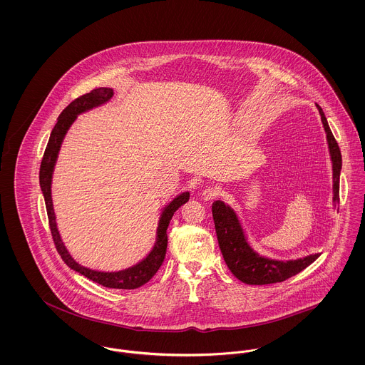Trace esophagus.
Masks as SVG:
<instances>
[{
	"mask_svg": "<svg viewBox=\"0 0 365 365\" xmlns=\"http://www.w3.org/2000/svg\"><path fill=\"white\" fill-rule=\"evenodd\" d=\"M218 196H220V189L214 187V186H208L202 192V198L207 200V201L208 200H214V198H217Z\"/></svg>",
	"mask_w": 365,
	"mask_h": 365,
	"instance_id": "esophagus-1",
	"label": "esophagus"
}]
</instances>
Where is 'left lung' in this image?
Instances as JSON below:
<instances>
[{"mask_svg": "<svg viewBox=\"0 0 365 365\" xmlns=\"http://www.w3.org/2000/svg\"><path fill=\"white\" fill-rule=\"evenodd\" d=\"M321 120L324 123L327 139L329 145L332 168H334V202L339 210V183L341 169V154L339 144L335 140L325 113L319 106H317ZM212 217L217 230L220 249L224 255L225 262L230 272L243 283L247 284H269L286 281L312 264L319 254H311L304 258L292 261H277L261 257L252 250L246 240L245 232L239 224L235 211L226 205L224 201H215L212 204Z\"/></svg>", "mask_w": 365, "mask_h": 365, "instance_id": "left-lung-1", "label": "left lung"}]
</instances>
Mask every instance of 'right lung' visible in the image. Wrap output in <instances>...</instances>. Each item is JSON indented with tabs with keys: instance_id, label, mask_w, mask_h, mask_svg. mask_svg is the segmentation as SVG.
<instances>
[{
	"instance_id": "1",
	"label": "right lung",
	"mask_w": 365,
	"mask_h": 365,
	"mask_svg": "<svg viewBox=\"0 0 365 365\" xmlns=\"http://www.w3.org/2000/svg\"><path fill=\"white\" fill-rule=\"evenodd\" d=\"M113 96V88H107V87H100V88H94L90 93H86L83 96L78 97L76 100H73L62 113L58 116L56 126L51 132L50 140L46 147L43 160H41V165H40V187L44 196L46 201V208H47V215H48V224L51 229V235H53V240L56 245V252H59L61 258L63 259V262L72 268L73 271L82 274L87 279L96 282L104 287H111V289H138L143 286L144 283L150 281L155 272L160 269V267L164 262L165 254H167V246H168V235H167V229H168L169 222L173 217V212L183 205L186 201H189V192L180 195V196L173 198L169 205L165 207L160 225L157 229V242L155 246L153 249V252L147 255V258H144L138 265L128 268L125 271H119V272H98V271H93L88 268H84L82 265H79L71 255L68 250L65 249L59 232L56 229V214H54V208H53V200H51V179H53V170L56 165V157H58V151L59 147L62 144V140L69 129V126L72 125V122L76 119V116L79 113L88 111L94 107H98L104 103H107Z\"/></svg>"
}]
</instances>
